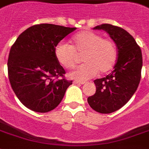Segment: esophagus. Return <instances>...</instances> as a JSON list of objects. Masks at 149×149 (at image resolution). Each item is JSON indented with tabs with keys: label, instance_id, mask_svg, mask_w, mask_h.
<instances>
[{
	"label": "esophagus",
	"instance_id": "34e87169",
	"mask_svg": "<svg viewBox=\"0 0 149 149\" xmlns=\"http://www.w3.org/2000/svg\"><path fill=\"white\" fill-rule=\"evenodd\" d=\"M74 84H85L84 81H73Z\"/></svg>",
	"mask_w": 149,
	"mask_h": 149
}]
</instances>
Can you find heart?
<instances>
[{"instance_id":"heart-1","label":"heart","mask_w":149,"mask_h":149,"mask_svg":"<svg viewBox=\"0 0 149 149\" xmlns=\"http://www.w3.org/2000/svg\"><path fill=\"white\" fill-rule=\"evenodd\" d=\"M71 45L63 42L55 47V56L58 62L65 68H73L77 61V55H82L85 61L68 74L71 78L88 80L100 72L107 73L113 68L117 53L115 45L109 39L102 38L97 33L84 30L74 36Z\"/></svg>"}]
</instances>
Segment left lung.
<instances>
[{
	"instance_id": "obj_1",
	"label": "left lung",
	"mask_w": 149,
	"mask_h": 149,
	"mask_svg": "<svg viewBox=\"0 0 149 149\" xmlns=\"http://www.w3.org/2000/svg\"><path fill=\"white\" fill-rule=\"evenodd\" d=\"M94 29H103L117 47L114 70L105 77L94 80L96 93L88 98L90 107L100 113H110L123 107L136 91L141 79L142 56L136 40L123 28L104 23Z\"/></svg>"
}]
</instances>
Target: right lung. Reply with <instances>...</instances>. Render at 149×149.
<instances>
[{
	"mask_svg": "<svg viewBox=\"0 0 149 149\" xmlns=\"http://www.w3.org/2000/svg\"><path fill=\"white\" fill-rule=\"evenodd\" d=\"M75 27L49 23L32 26L11 46L7 61L11 88L33 111L47 113L61 103L72 84L55 56V47Z\"/></svg>",
	"mask_w": 149,
	"mask_h": 149,
	"instance_id": "right-lung-1",
	"label": "right lung"
}]
</instances>
